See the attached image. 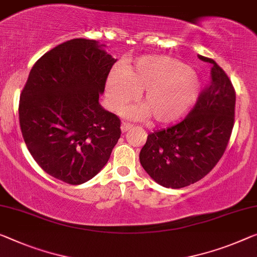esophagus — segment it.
Here are the masks:
<instances>
[{
    "label": "esophagus",
    "instance_id": "34e87169",
    "mask_svg": "<svg viewBox=\"0 0 257 257\" xmlns=\"http://www.w3.org/2000/svg\"><path fill=\"white\" fill-rule=\"evenodd\" d=\"M120 128H121V132H126V131H128L130 128H132V124L126 123V121H123V123H121Z\"/></svg>",
    "mask_w": 257,
    "mask_h": 257
}]
</instances>
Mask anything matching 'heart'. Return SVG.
<instances>
[{"instance_id": "b5f03b06", "label": "heart", "mask_w": 257, "mask_h": 257, "mask_svg": "<svg viewBox=\"0 0 257 257\" xmlns=\"http://www.w3.org/2000/svg\"><path fill=\"white\" fill-rule=\"evenodd\" d=\"M199 79L183 63L167 56L144 57L132 68L115 70L106 80V94L112 109L120 110L134 100L138 90L144 108H130L131 118L151 116L155 123H170L187 111L199 94Z\"/></svg>"}]
</instances>
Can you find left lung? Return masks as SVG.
Masks as SVG:
<instances>
[{"instance_id":"obj_1","label":"left lung","mask_w":257,"mask_h":257,"mask_svg":"<svg viewBox=\"0 0 257 257\" xmlns=\"http://www.w3.org/2000/svg\"><path fill=\"white\" fill-rule=\"evenodd\" d=\"M211 81L201 90L188 115L148 134L139 159L149 176L168 188H183L206 177L224 155L234 125L235 90L212 60Z\"/></svg>"}]
</instances>
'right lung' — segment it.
Returning a JSON list of instances; mask_svg holds the SVG:
<instances>
[{
    "mask_svg": "<svg viewBox=\"0 0 257 257\" xmlns=\"http://www.w3.org/2000/svg\"><path fill=\"white\" fill-rule=\"evenodd\" d=\"M95 40L72 39L35 62L19 100V125L43 171L70 185L92 179L120 138L98 96L116 63Z\"/></svg>",
    "mask_w": 257,
    "mask_h": 257,
    "instance_id": "add662e5",
    "label": "right lung"
}]
</instances>
